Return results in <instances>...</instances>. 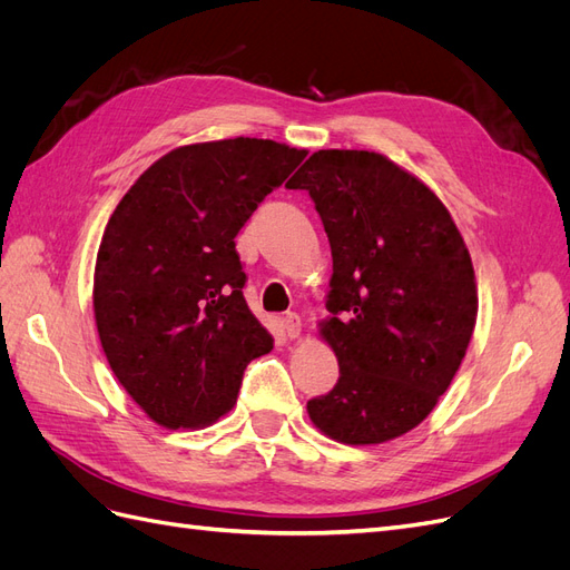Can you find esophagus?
<instances>
[{
	"label": "esophagus",
	"instance_id": "1",
	"mask_svg": "<svg viewBox=\"0 0 570 570\" xmlns=\"http://www.w3.org/2000/svg\"><path fill=\"white\" fill-rule=\"evenodd\" d=\"M283 331L289 340H297L302 335V318L297 314H287L283 318Z\"/></svg>",
	"mask_w": 570,
	"mask_h": 570
}]
</instances>
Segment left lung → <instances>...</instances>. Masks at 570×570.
I'll use <instances>...</instances> for the list:
<instances>
[{
    "label": "left lung",
    "instance_id": "left-lung-1",
    "mask_svg": "<svg viewBox=\"0 0 570 570\" xmlns=\"http://www.w3.org/2000/svg\"><path fill=\"white\" fill-rule=\"evenodd\" d=\"M312 195L333 275L318 335L337 385L306 402L342 444H381L416 428L452 385L478 316L469 247L423 180L366 149H318L287 183Z\"/></svg>",
    "mask_w": 570,
    "mask_h": 570
}]
</instances>
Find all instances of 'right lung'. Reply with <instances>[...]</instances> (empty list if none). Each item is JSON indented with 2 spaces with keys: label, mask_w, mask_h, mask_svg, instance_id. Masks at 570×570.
<instances>
[{
  "label": "right lung",
  "mask_w": 570,
  "mask_h": 570,
  "mask_svg": "<svg viewBox=\"0 0 570 570\" xmlns=\"http://www.w3.org/2000/svg\"><path fill=\"white\" fill-rule=\"evenodd\" d=\"M306 149L256 137L164 154L114 209L95 264V321L118 383L168 430L235 406L273 337L245 302L235 235Z\"/></svg>",
  "instance_id": "right-lung-1"
}]
</instances>
